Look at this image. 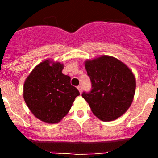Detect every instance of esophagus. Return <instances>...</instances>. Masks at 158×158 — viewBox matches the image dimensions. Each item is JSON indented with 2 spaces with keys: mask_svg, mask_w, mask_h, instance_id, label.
Masks as SVG:
<instances>
[{
  "mask_svg": "<svg viewBox=\"0 0 158 158\" xmlns=\"http://www.w3.org/2000/svg\"><path fill=\"white\" fill-rule=\"evenodd\" d=\"M77 89L79 90V92H80V93H82V87L81 85L77 86Z\"/></svg>",
  "mask_w": 158,
  "mask_h": 158,
  "instance_id": "1",
  "label": "esophagus"
}]
</instances>
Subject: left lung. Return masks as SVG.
<instances>
[{"label": "left lung", "instance_id": "8db88e82", "mask_svg": "<svg viewBox=\"0 0 158 158\" xmlns=\"http://www.w3.org/2000/svg\"><path fill=\"white\" fill-rule=\"evenodd\" d=\"M85 66L92 90L82 93V97L93 114L104 122L123 115L132 104L136 88L135 75L129 67L108 55L87 60Z\"/></svg>", "mask_w": 158, "mask_h": 158}]
</instances>
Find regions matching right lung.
I'll list each match as a JSON object with an SVG mask.
<instances>
[{
  "mask_svg": "<svg viewBox=\"0 0 158 158\" xmlns=\"http://www.w3.org/2000/svg\"><path fill=\"white\" fill-rule=\"evenodd\" d=\"M63 64L45 60L35 67L25 80L23 99L37 118L57 123L67 115L80 93L62 73Z\"/></svg>",
  "mask_w": 158,
  "mask_h": 158,
  "instance_id": "1",
  "label": "right lung"
}]
</instances>
